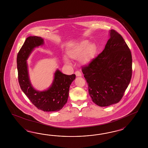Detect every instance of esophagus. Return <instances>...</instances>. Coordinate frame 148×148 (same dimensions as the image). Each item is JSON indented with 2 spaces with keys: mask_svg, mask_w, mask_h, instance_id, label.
I'll return each mask as SVG.
<instances>
[{
  "mask_svg": "<svg viewBox=\"0 0 148 148\" xmlns=\"http://www.w3.org/2000/svg\"><path fill=\"white\" fill-rule=\"evenodd\" d=\"M75 74L76 76H81V75H82L81 72L79 71H75Z\"/></svg>",
  "mask_w": 148,
  "mask_h": 148,
  "instance_id": "obj_1",
  "label": "esophagus"
}]
</instances>
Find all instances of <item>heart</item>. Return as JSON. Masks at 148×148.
<instances>
[{
    "label": "heart",
    "mask_w": 148,
    "mask_h": 148,
    "mask_svg": "<svg viewBox=\"0 0 148 148\" xmlns=\"http://www.w3.org/2000/svg\"><path fill=\"white\" fill-rule=\"evenodd\" d=\"M88 41L84 40L79 44L73 47L67 51V55L72 59L79 58L80 62L82 64H87L90 62L94 54L95 47L93 44H89ZM64 62L69 64L67 58L64 59Z\"/></svg>",
    "instance_id": "b5f03b06"
}]
</instances>
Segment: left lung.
Listing matches in <instances>:
<instances>
[{
    "instance_id": "1",
    "label": "left lung",
    "mask_w": 148,
    "mask_h": 148,
    "mask_svg": "<svg viewBox=\"0 0 148 148\" xmlns=\"http://www.w3.org/2000/svg\"><path fill=\"white\" fill-rule=\"evenodd\" d=\"M105 49L82 72L88 86V93L94 103L101 107L118 103L123 98L132 76V55L123 37L116 30Z\"/></svg>"
}]
</instances>
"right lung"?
Wrapping results in <instances>:
<instances>
[{"label": "right lung", "mask_w": 148, "mask_h": 148, "mask_svg": "<svg viewBox=\"0 0 148 148\" xmlns=\"http://www.w3.org/2000/svg\"><path fill=\"white\" fill-rule=\"evenodd\" d=\"M43 44V39L38 36H29L25 40L17 58L18 82L23 92L38 109L45 112L58 111L67 102L69 87L75 75H66L58 69L48 90H35L29 80L27 60L35 48Z\"/></svg>", "instance_id": "right-lung-1"}]
</instances>
